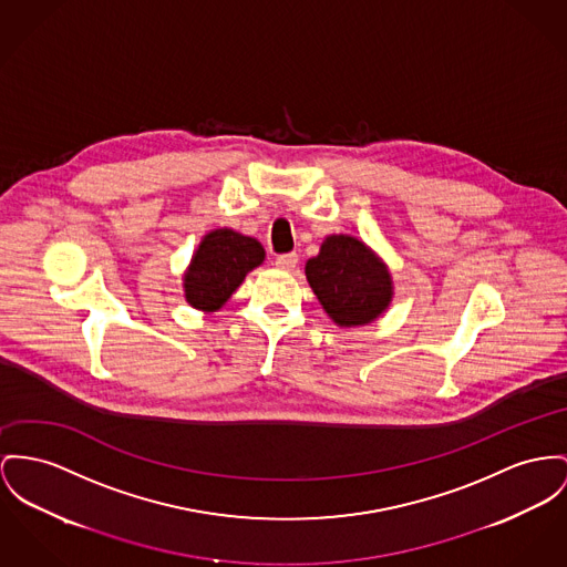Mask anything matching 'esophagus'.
I'll return each mask as SVG.
<instances>
[{
    "label": "esophagus",
    "mask_w": 567,
    "mask_h": 567,
    "mask_svg": "<svg viewBox=\"0 0 567 567\" xmlns=\"http://www.w3.org/2000/svg\"><path fill=\"white\" fill-rule=\"evenodd\" d=\"M275 265H277V268H281V270H295L297 265H299V256H297V254H284V256H277Z\"/></svg>",
    "instance_id": "1"
}]
</instances>
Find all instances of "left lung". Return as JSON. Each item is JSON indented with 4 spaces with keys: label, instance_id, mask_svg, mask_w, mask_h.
<instances>
[{
    "label": "left lung",
    "instance_id": "1",
    "mask_svg": "<svg viewBox=\"0 0 567 567\" xmlns=\"http://www.w3.org/2000/svg\"><path fill=\"white\" fill-rule=\"evenodd\" d=\"M305 277L327 316L343 329L372 324L393 301L389 266L350 234L327 236L318 256L305 262Z\"/></svg>",
    "mask_w": 567,
    "mask_h": 567
}]
</instances>
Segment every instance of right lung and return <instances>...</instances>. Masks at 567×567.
I'll return each mask as SVG.
<instances>
[{
	"label": "right lung",
	"mask_w": 567,
	"mask_h": 567,
	"mask_svg": "<svg viewBox=\"0 0 567 567\" xmlns=\"http://www.w3.org/2000/svg\"><path fill=\"white\" fill-rule=\"evenodd\" d=\"M265 258V247L254 236L231 227L204 234L183 275L185 301L204 313L219 311Z\"/></svg>",
	"instance_id": "1"
}]
</instances>
